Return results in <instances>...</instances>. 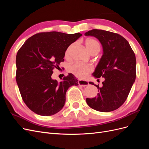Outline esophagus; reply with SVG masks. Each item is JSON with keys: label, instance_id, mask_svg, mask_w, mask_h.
I'll use <instances>...</instances> for the list:
<instances>
[{"label": "esophagus", "instance_id": "34e87169", "mask_svg": "<svg viewBox=\"0 0 149 149\" xmlns=\"http://www.w3.org/2000/svg\"><path fill=\"white\" fill-rule=\"evenodd\" d=\"M78 84L79 86H86L89 84L88 81H84V80H78Z\"/></svg>", "mask_w": 149, "mask_h": 149}]
</instances>
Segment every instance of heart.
I'll return each instance as SVG.
<instances>
[{
  "instance_id": "1",
  "label": "heart",
  "mask_w": 149,
  "mask_h": 149,
  "mask_svg": "<svg viewBox=\"0 0 149 149\" xmlns=\"http://www.w3.org/2000/svg\"><path fill=\"white\" fill-rule=\"evenodd\" d=\"M85 45L86 47L89 52L91 54L94 53H98L101 49L100 44L97 41L94 39H88L86 40ZM74 47V44H71L68 47L65 52V56L69 57L71 52ZM68 71L73 73L76 77L79 78H84L86 76L93 71V66L90 65L80 63H76L73 65L68 66Z\"/></svg>"
}]
</instances>
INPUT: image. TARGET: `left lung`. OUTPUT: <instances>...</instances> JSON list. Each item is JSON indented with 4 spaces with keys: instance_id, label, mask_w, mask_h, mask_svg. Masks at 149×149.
Here are the masks:
<instances>
[{
    "instance_id": "1",
    "label": "left lung",
    "mask_w": 149,
    "mask_h": 149,
    "mask_svg": "<svg viewBox=\"0 0 149 149\" xmlns=\"http://www.w3.org/2000/svg\"><path fill=\"white\" fill-rule=\"evenodd\" d=\"M101 42L103 55L93 76L104 78L102 87L98 88L97 95L86 98L88 105L101 112H111L123 104L136 77V59L135 53L127 40L118 33L103 30L93 29L85 33Z\"/></svg>"
}]
</instances>
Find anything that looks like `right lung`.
Wrapping results in <instances>:
<instances>
[{"label": "right lung", "mask_w": 149, "mask_h": 149, "mask_svg": "<svg viewBox=\"0 0 149 149\" xmlns=\"http://www.w3.org/2000/svg\"><path fill=\"white\" fill-rule=\"evenodd\" d=\"M82 34L49 31L26 40L16 56V81L22 100L29 109L43 116L55 114L63 107L66 93L78 85L71 73L61 82L52 79L53 70L63 61L65 52Z\"/></svg>", "instance_id": "add662e5"}]
</instances>
